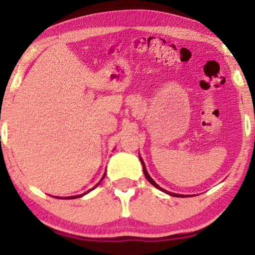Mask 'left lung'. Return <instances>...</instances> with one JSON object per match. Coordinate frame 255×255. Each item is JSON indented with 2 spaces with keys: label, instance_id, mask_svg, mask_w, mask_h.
<instances>
[{
  "label": "left lung",
  "instance_id": "obj_1",
  "mask_svg": "<svg viewBox=\"0 0 255 255\" xmlns=\"http://www.w3.org/2000/svg\"><path fill=\"white\" fill-rule=\"evenodd\" d=\"M140 162H141V164H142V170H144V175H145V177L147 178V181L148 182H150L151 184H153L154 187H156V188H158V189H160V191L162 192H165V193H168L169 195H172V197H182V195L181 194H175V193H170V192H168V191H165V189H163V188H160L159 186H158V184L154 182L153 180H152V177L150 176V175H148V172H147V170H146V166H145V164H144V160L141 159V158H140Z\"/></svg>",
  "mask_w": 255,
  "mask_h": 255
}]
</instances>
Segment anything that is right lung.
Returning <instances> with one entry per match:
<instances>
[{
  "label": "right lung",
  "mask_w": 255,
  "mask_h": 255,
  "mask_svg": "<svg viewBox=\"0 0 255 255\" xmlns=\"http://www.w3.org/2000/svg\"><path fill=\"white\" fill-rule=\"evenodd\" d=\"M103 178H104V176L102 177V180H103ZM102 180H101V181H102ZM101 181H99V182H98L97 184H96V186L93 187V188H96V187H97L98 184L101 183ZM93 188H92V189H93ZM92 189H90V191H92ZM90 191H89V192H90ZM89 192H87V193H89ZM85 194H86V193H84V194H80V195H75V197H68V198H64V199H75V198H80V197H83V195H85Z\"/></svg>",
  "instance_id": "1"
}]
</instances>
